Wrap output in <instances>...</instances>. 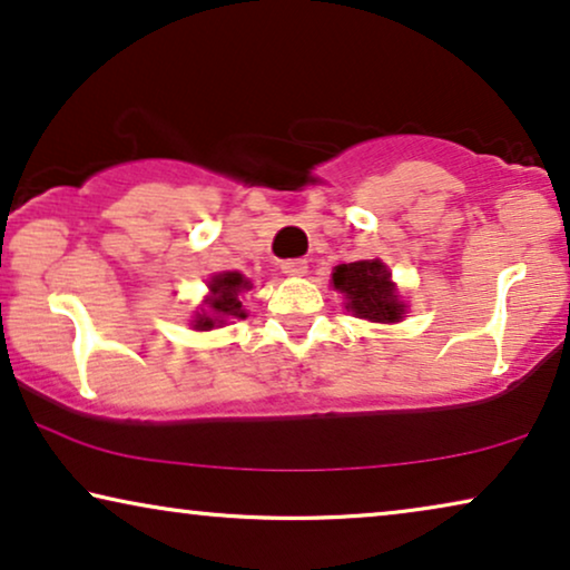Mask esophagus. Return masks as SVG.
<instances>
[{
    "label": "esophagus",
    "mask_w": 570,
    "mask_h": 570,
    "mask_svg": "<svg viewBox=\"0 0 570 570\" xmlns=\"http://www.w3.org/2000/svg\"><path fill=\"white\" fill-rule=\"evenodd\" d=\"M283 272L291 277H303L308 272V262L306 259H287V262H283Z\"/></svg>",
    "instance_id": "34e87169"
}]
</instances>
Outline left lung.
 I'll list each match as a JSON object with an SVG mask.
<instances>
[{"instance_id":"obj_1","label":"left lung","mask_w":570,"mask_h":570,"mask_svg":"<svg viewBox=\"0 0 570 570\" xmlns=\"http://www.w3.org/2000/svg\"><path fill=\"white\" fill-rule=\"evenodd\" d=\"M332 283L340 293L347 295V308L357 318L368 322H400L404 303L389 279V269L379 259L340 264L334 269Z\"/></svg>"}]
</instances>
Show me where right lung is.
<instances>
[{
	"label": "right lung",
	"mask_w": 570,
	"mask_h": 570,
	"mask_svg": "<svg viewBox=\"0 0 570 570\" xmlns=\"http://www.w3.org/2000/svg\"><path fill=\"white\" fill-rule=\"evenodd\" d=\"M248 287V279L238 272H223V275H215L213 283H209V291L213 295L207 298L209 314L197 316V330H213L215 324H225L228 318H246V311L240 308L238 295Z\"/></svg>",
	"instance_id": "1"
}]
</instances>
